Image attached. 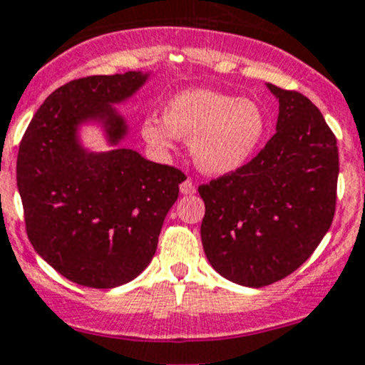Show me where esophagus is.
Listing matches in <instances>:
<instances>
[{
  "label": "esophagus",
  "instance_id": "1",
  "mask_svg": "<svg viewBox=\"0 0 365 365\" xmlns=\"http://www.w3.org/2000/svg\"><path fill=\"white\" fill-rule=\"evenodd\" d=\"M180 192H182L183 196H192V194H196V185L192 183V180H185V182L180 185Z\"/></svg>",
  "mask_w": 365,
  "mask_h": 365
}]
</instances>
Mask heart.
I'll use <instances>...</instances> for the list:
<instances>
[{
    "mask_svg": "<svg viewBox=\"0 0 365 365\" xmlns=\"http://www.w3.org/2000/svg\"><path fill=\"white\" fill-rule=\"evenodd\" d=\"M162 115L144 119V140L158 151L173 150L176 137L190 140L197 168L217 176L244 168L260 150L269 128L258 101L201 87L175 94Z\"/></svg>",
    "mask_w": 365,
    "mask_h": 365,
    "instance_id": "1",
    "label": "heart"
}]
</instances>
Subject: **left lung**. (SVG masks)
Returning a JSON list of instances; mask_svg holds the SVG:
<instances>
[{"instance_id":"obj_1","label":"left lung","mask_w":365,"mask_h":365,"mask_svg":"<svg viewBox=\"0 0 365 365\" xmlns=\"http://www.w3.org/2000/svg\"><path fill=\"white\" fill-rule=\"evenodd\" d=\"M278 100L277 133L239 171L201 185V242L233 284L264 287L314 253L330 230L339 178L337 140L319 108L267 83Z\"/></svg>"}]
</instances>
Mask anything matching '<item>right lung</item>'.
<instances>
[{"label":"right lung","instance_id":"right-lung-1","mask_svg":"<svg viewBox=\"0 0 365 365\" xmlns=\"http://www.w3.org/2000/svg\"><path fill=\"white\" fill-rule=\"evenodd\" d=\"M151 71L100 74L56 88L35 112L17 155V189L28 239L53 269L83 287L128 284L150 265L185 176L123 148L130 125L118 105ZM94 125L109 150L81 132Z\"/></svg>","mask_w":365,"mask_h":365}]
</instances>
